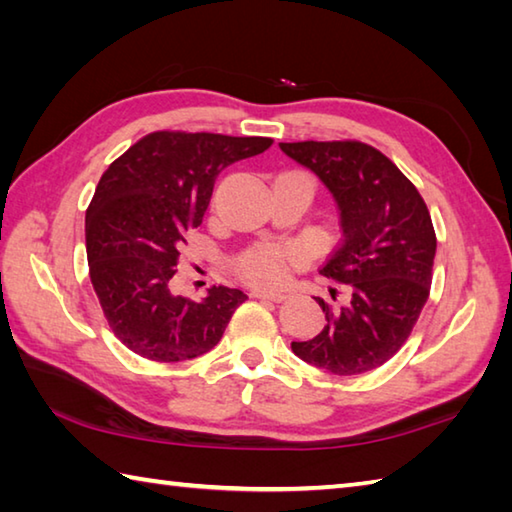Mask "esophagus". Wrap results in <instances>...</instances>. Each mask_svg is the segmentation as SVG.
<instances>
[{
  "label": "esophagus",
  "instance_id": "esophagus-1",
  "mask_svg": "<svg viewBox=\"0 0 512 512\" xmlns=\"http://www.w3.org/2000/svg\"><path fill=\"white\" fill-rule=\"evenodd\" d=\"M253 295H255L257 299H268V301H284V299H286L284 292H275V290H262V288L253 290Z\"/></svg>",
  "mask_w": 512,
  "mask_h": 512
}]
</instances>
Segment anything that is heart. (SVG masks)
<instances>
[{
    "mask_svg": "<svg viewBox=\"0 0 512 512\" xmlns=\"http://www.w3.org/2000/svg\"><path fill=\"white\" fill-rule=\"evenodd\" d=\"M299 257L292 246H259L239 259V270L255 284L277 286L288 275V266Z\"/></svg>",
    "mask_w": 512,
    "mask_h": 512,
    "instance_id": "1",
    "label": "heart"
}]
</instances>
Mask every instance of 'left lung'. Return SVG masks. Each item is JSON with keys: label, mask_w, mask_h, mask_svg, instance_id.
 <instances>
[{"label": "left lung", "mask_w": 512, "mask_h": 512, "mask_svg": "<svg viewBox=\"0 0 512 512\" xmlns=\"http://www.w3.org/2000/svg\"><path fill=\"white\" fill-rule=\"evenodd\" d=\"M317 176L336 202L341 242L319 273L343 292L325 312L321 332L292 341L301 361L336 376L372 372L407 341L429 299L436 231L427 204L378 149L356 140L279 143Z\"/></svg>", "instance_id": "8db88e82"}]
</instances>
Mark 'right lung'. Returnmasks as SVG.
I'll use <instances>...</instances> for the list:
<instances>
[{
  "label": "right lung",
  "instance_id": "add662e5",
  "mask_svg": "<svg viewBox=\"0 0 512 512\" xmlns=\"http://www.w3.org/2000/svg\"><path fill=\"white\" fill-rule=\"evenodd\" d=\"M270 145L259 136L156 132L103 173L85 211V246L101 308L129 350L176 363L220 343L244 292L220 286L191 301L171 295L169 279L180 244L209 209L215 178Z\"/></svg>",
  "mask_w": 512,
  "mask_h": 512
}]
</instances>
